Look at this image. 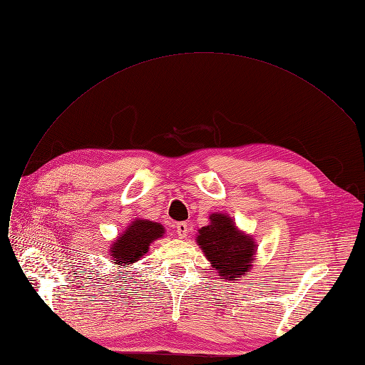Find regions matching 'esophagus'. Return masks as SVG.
Here are the masks:
<instances>
[{
    "label": "esophagus",
    "instance_id": "esophagus-1",
    "mask_svg": "<svg viewBox=\"0 0 365 365\" xmlns=\"http://www.w3.org/2000/svg\"><path fill=\"white\" fill-rule=\"evenodd\" d=\"M177 235L180 239H184L187 235V231H188V224L187 222H178L177 224Z\"/></svg>",
    "mask_w": 365,
    "mask_h": 365
}]
</instances>
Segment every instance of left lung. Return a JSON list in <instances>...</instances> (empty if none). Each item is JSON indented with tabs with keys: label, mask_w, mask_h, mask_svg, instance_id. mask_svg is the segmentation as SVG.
Masks as SVG:
<instances>
[{
	"label": "left lung",
	"mask_w": 365,
	"mask_h": 365,
	"mask_svg": "<svg viewBox=\"0 0 365 365\" xmlns=\"http://www.w3.org/2000/svg\"><path fill=\"white\" fill-rule=\"evenodd\" d=\"M197 243L224 280H237L250 271L255 242L224 213H212L210 224L199 230Z\"/></svg>",
	"instance_id": "1"
}]
</instances>
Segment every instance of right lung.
Wrapping results in <instances>:
<instances>
[{
  "instance_id": "right-lung-1",
  "label": "right lung",
  "mask_w": 365,
  "mask_h": 365,
  "mask_svg": "<svg viewBox=\"0 0 365 365\" xmlns=\"http://www.w3.org/2000/svg\"><path fill=\"white\" fill-rule=\"evenodd\" d=\"M163 227L158 222L137 220L115 242L110 256L116 265H130L137 262L144 253H147L148 246L156 239L162 237Z\"/></svg>"
}]
</instances>
